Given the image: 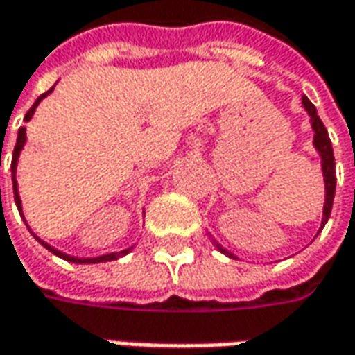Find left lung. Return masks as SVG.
I'll use <instances>...</instances> for the list:
<instances>
[{"instance_id":"left-lung-1","label":"left lung","mask_w":355,"mask_h":355,"mask_svg":"<svg viewBox=\"0 0 355 355\" xmlns=\"http://www.w3.org/2000/svg\"><path fill=\"white\" fill-rule=\"evenodd\" d=\"M302 106H304V110L308 112V116H310V126L314 130V140H312V144H314V148H316V152H318V156H320L322 175H324V191H326V196H324V211H322L320 225V229H324V225H326L328 219H330V211H332V203H334L336 193L334 150H332V142H330V138H328V130H326V126L322 124V120L318 118L316 106L310 103L306 96H302ZM213 243H215V247H217L219 251L225 252L227 257L237 259L233 252H229L225 247H221L215 239H213Z\"/></svg>"}]
</instances>
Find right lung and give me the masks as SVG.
<instances>
[{"label":"right lung","mask_w":355,"mask_h":355,"mask_svg":"<svg viewBox=\"0 0 355 355\" xmlns=\"http://www.w3.org/2000/svg\"><path fill=\"white\" fill-rule=\"evenodd\" d=\"M55 89V87H53ZM53 89H49L45 94H41L37 101H35V104L29 108V112L25 114V122H29L31 120V116L35 114V108L39 106V103L45 98V96H49L51 92H53ZM25 142H27V132H25V128H19V132H17V142H15V148H13V159H11V182H13V198H15V205H17V209H19V215H23V205H21V198H19V189H17V162H19V154L21 150H23V146H25ZM23 221H25V217H23ZM29 227V225H27ZM33 233V231H31ZM33 237L47 249V251H51L53 254H57V257H61V259H64V261H69V263H76V265H94V263H108V261H116V259H120V257H124V254H128L134 247H128V249H124V251H118V252H108V254H101V257H71V254H67V252L59 251V249H55V247H51L49 243H45L43 239H39L37 235L33 233Z\"/></svg>","instance_id":"right-lung-1"}]
</instances>
